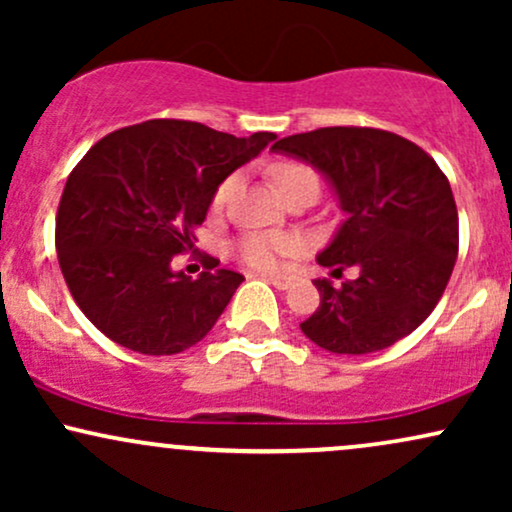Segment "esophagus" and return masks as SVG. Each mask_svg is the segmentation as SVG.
Instances as JSON below:
<instances>
[{"instance_id":"obj_1","label":"esophagus","mask_w":512,"mask_h":512,"mask_svg":"<svg viewBox=\"0 0 512 512\" xmlns=\"http://www.w3.org/2000/svg\"><path fill=\"white\" fill-rule=\"evenodd\" d=\"M264 279H267L269 284L279 291H286L293 284V276H286V274H264Z\"/></svg>"}]
</instances>
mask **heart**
I'll return each instance as SVG.
<instances>
[{"label": "heart", "mask_w": 512, "mask_h": 512, "mask_svg": "<svg viewBox=\"0 0 512 512\" xmlns=\"http://www.w3.org/2000/svg\"><path fill=\"white\" fill-rule=\"evenodd\" d=\"M269 175H272L276 190L281 192V197H289L293 192L301 190H313L315 195L320 192V178L308 163L303 161H276L269 166ZM238 187V175H231L219 185L214 195V207H223L226 199L233 195V190ZM298 250V240L286 236V233H272V231H252L240 236L233 243V257L238 262L248 264L252 269H274L281 262V257L291 255Z\"/></svg>", "instance_id": "b5f03b06"}]
</instances>
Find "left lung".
I'll return each mask as SVG.
<instances>
[{"mask_svg":"<svg viewBox=\"0 0 512 512\" xmlns=\"http://www.w3.org/2000/svg\"><path fill=\"white\" fill-rule=\"evenodd\" d=\"M330 178L346 221L317 255L342 279H315L320 305L301 330L332 354H370L407 337L433 313L460 248L450 182L421 146L373 127H320L279 139Z\"/></svg>","mask_w":512,"mask_h":512,"instance_id":"obj_1","label":"left lung"}]
</instances>
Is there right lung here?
<instances>
[{
  "label": "right lung",
  "mask_w": 512,
  "mask_h": 512,
  "mask_svg": "<svg viewBox=\"0 0 512 512\" xmlns=\"http://www.w3.org/2000/svg\"><path fill=\"white\" fill-rule=\"evenodd\" d=\"M276 134L216 132L149 120L105 134L76 163L55 223L69 293L105 337L146 356H173L207 337L243 274L173 272L195 248L216 190Z\"/></svg>",
  "instance_id": "right-lung-1"
}]
</instances>
